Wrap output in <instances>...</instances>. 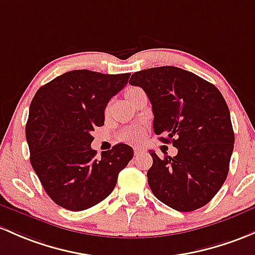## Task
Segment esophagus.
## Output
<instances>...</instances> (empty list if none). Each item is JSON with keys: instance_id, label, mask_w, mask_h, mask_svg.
<instances>
[{"instance_id": "obj_1", "label": "esophagus", "mask_w": 255, "mask_h": 255, "mask_svg": "<svg viewBox=\"0 0 255 255\" xmlns=\"http://www.w3.org/2000/svg\"><path fill=\"white\" fill-rule=\"evenodd\" d=\"M141 152H144V150L141 149V148H134V154H135V155L141 154Z\"/></svg>"}]
</instances>
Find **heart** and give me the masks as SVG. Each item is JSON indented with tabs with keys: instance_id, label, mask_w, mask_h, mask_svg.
I'll return each instance as SVG.
<instances>
[{
	"instance_id": "b5f03b06",
	"label": "heart",
	"mask_w": 255,
	"mask_h": 255,
	"mask_svg": "<svg viewBox=\"0 0 255 255\" xmlns=\"http://www.w3.org/2000/svg\"><path fill=\"white\" fill-rule=\"evenodd\" d=\"M141 90L138 89V88H130V89L127 90V93H126V95H127L128 100H132L133 98L138 93H140ZM141 134H143V132H141L140 128H129V129L125 130V132L121 134V140L123 141H127V143H136V141L139 140V139L141 138Z\"/></svg>"
}]
</instances>
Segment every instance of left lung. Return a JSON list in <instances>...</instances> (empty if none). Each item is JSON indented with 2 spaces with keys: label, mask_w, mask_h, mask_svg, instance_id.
<instances>
[{
  "label": "left lung",
  "mask_w": 255,
  "mask_h": 255,
  "mask_svg": "<svg viewBox=\"0 0 255 255\" xmlns=\"http://www.w3.org/2000/svg\"><path fill=\"white\" fill-rule=\"evenodd\" d=\"M129 84L148 95L155 134L178 150L173 157L150 150L152 166L146 176L152 194L183 213L208 204L226 179L234 151L224 96L214 84L173 66L135 72Z\"/></svg>",
  "instance_id": "left-lung-1"
}]
</instances>
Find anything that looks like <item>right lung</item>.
Returning <instances> with one entry per match:
<instances>
[{"label":"right lung","instance_id":"obj_1","mask_svg":"<svg viewBox=\"0 0 255 255\" xmlns=\"http://www.w3.org/2000/svg\"><path fill=\"white\" fill-rule=\"evenodd\" d=\"M129 76L67 72L42 85L31 101L25 126L30 163L45 192L67 210L82 211L103 202L132 160L127 144L103 151L101 157L90 146V133L104 126L106 105Z\"/></svg>","mask_w":255,"mask_h":255}]
</instances>
